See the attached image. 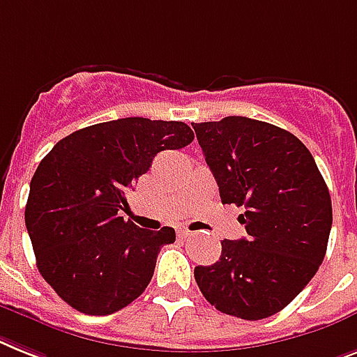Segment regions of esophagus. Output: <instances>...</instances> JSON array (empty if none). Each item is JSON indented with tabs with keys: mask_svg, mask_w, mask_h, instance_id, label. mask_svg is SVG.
<instances>
[{
	"mask_svg": "<svg viewBox=\"0 0 357 357\" xmlns=\"http://www.w3.org/2000/svg\"><path fill=\"white\" fill-rule=\"evenodd\" d=\"M178 234H179V238H187V236H190V234H192V231H188V229H181Z\"/></svg>",
	"mask_w": 357,
	"mask_h": 357,
	"instance_id": "esophagus-1",
	"label": "esophagus"
}]
</instances>
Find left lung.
<instances>
[{
	"mask_svg": "<svg viewBox=\"0 0 357 357\" xmlns=\"http://www.w3.org/2000/svg\"><path fill=\"white\" fill-rule=\"evenodd\" d=\"M194 132L222 204L244 207L248 236L222 240L194 279L214 308L259 321L288 306L326 253L332 199L310 150L294 133L248 117L196 123Z\"/></svg>",
	"mask_w": 357,
	"mask_h": 357,
	"instance_id": "1",
	"label": "left lung"
}]
</instances>
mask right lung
<instances>
[{
	"mask_svg": "<svg viewBox=\"0 0 357 357\" xmlns=\"http://www.w3.org/2000/svg\"><path fill=\"white\" fill-rule=\"evenodd\" d=\"M179 121L126 117L77 130L40 161L25 205L38 271L58 297L88 315L123 310L152 279L176 231L119 216L126 194L161 150L192 143Z\"/></svg>",
	"mask_w": 357,
	"mask_h": 357,
	"instance_id": "1",
	"label": "right lung"
}]
</instances>
